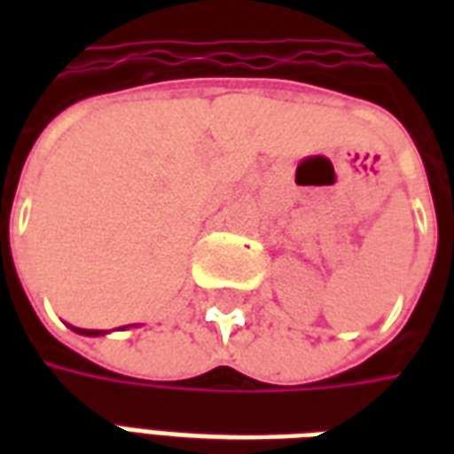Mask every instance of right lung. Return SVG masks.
I'll use <instances>...</instances> for the list:
<instances>
[{
  "instance_id": "add662e5",
  "label": "right lung",
  "mask_w": 454,
  "mask_h": 454,
  "mask_svg": "<svg viewBox=\"0 0 454 454\" xmlns=\"http://www.w3.org/2000/svg\"><path fill=\"white\" fill-rule=\"evenodd\" d=\"M73 328V325H70ZM123 328H129V325H123ZM74 333H80V335H102L104 331H84V328H73Z\"/></svg>"
}]
</instances>
